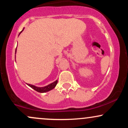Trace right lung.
<instances>
[{
  "label": "right lung",
  "instance_id": "right-lung-1",
  "mask_svg": "<svg viewBox=\"0 0 128 128\" xmlns=\"http://www.w3.org/2000/svg\"><path fill=\"white\" fill-rule=\"evenodd\" d=\"M23 30H22V31H23ZM21 32L19 34V35L21 34ZM16 51H17V49H16ZM57 83H58V80H56L55 82H54L48 85V86H42V87H39V86H34V85L29 84H27V85L28 86H30V87H31L32 88L35 90L36 91V92H49V91H50L51 90L54 89V88L56 86Z\"/></svg>",
  "mask_w": 128,
  "mask_h": 128
}]
</instances>
